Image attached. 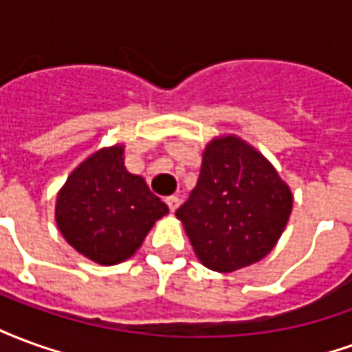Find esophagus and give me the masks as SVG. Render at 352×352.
I'll return each mask as SVG.
<instances>
[{
    "instance_id": "1",
    "label": "esophagus",
    "mask_w": 352,
    "mask_h": 352,
    "mask_svg": "<svg viewBox=\"0 0 352 352\" xmlns=\"http://www.w3.org/2000/svg\"><path fill=\"white\" fill-rule=\"evenodd\" d=\"M166 204H168L169 211L173 213L177 207H179V204H181V199L177 198V196H169V198H166Z\"/></svg>"
}]
</instances>
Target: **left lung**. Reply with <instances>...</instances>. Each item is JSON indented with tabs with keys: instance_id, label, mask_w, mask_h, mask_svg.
<instances>
[{
	"instance_id": "left-lung-1",
	"label": "left lung",
	"mask_w": 352,
	"mask_h": 352,
	"mask_svg": "<svg viewBox=\"0 0 352 352\" xmlns=\"http://www.w3.org/2000/svg\"><path fill=\"white\" fill-rule=\"evenodd\" d=\"M292 194L264 156L228 135L206 146L196 188L175 211L201 264L230 273L272 251Z\"/></svg>"
}]
</instances>
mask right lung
I'll use <instances>...</instances> for the list:
<instances>
[{"instance_id":"right-lung-1","label":"right lung","mask_w":352,"mask_h":352,"mask_svg":"<svg viewBox=\"0 0 352 352\" xmlns=\"http://www.w3.org/2000/svg\"><path fill=\"white\" fill-rule=\"evenodd\" d=\"M124 146L101 148L67 177L56 199L58 228L82 256L113 265L138 251L168 213L145 179L124 168Z\"/></svg>"}]
</instances>
